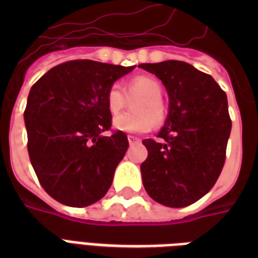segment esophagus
<instances>
[{
	"instance_id": "obj_1",
	"label": "esophagus",
	"mask_w": 258,
	"mask_h": 258,
	"mask_svg": "<svg viewBox=\"0 0 258 258\" xmlns=\"http://www.w3.org/2000/svg\"><path fill=\"white\" fill-rule=\"evenodd\" d=\"M141 139L137 137H133V135H128V143L130 145H135V143H139Z\"/></svg>"
}]
</instances>
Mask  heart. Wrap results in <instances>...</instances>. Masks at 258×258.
<instances>
[{
	"instance_id": "b5f03b06",
	"label": "heart",
	"mask_w": 258,
	"mask_h": 258,
	"mask_svg": "<svg viewBox=\"0 0 258 258\" xmlns=\"http://www.w3.org/2000/svg\"><path fill=\"white\" fill-rule=\"evenodd\" d=\"M163 87L157 78L151 75H138L125 83V89L113 83L105 95V107L111 115H116L133 101V112L117 115L113 119V127L119 131L130 134H142L153 128V125H161L166 119V107L162 100Z\"/></svg>"
}]
</instances>
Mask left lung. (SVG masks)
<instances>
[{"label": "left lung", "mask_w": 258, "mask_h": 258, "mask_svg": "<svg viewBox=\"0 0 258 258\" xmlns=\"http://www.w3.org/2000/svg\"><path fill=\"white\" fill-rule=\"evenodd\" d=\"M161 79L170 99L169 116L158 135L145 139L141 165L146 191L169 208L202 198L218 179L232 130L226 93L208 74L184 61L141 64Z\"/></svg>", "instance_id": "8db88e82"}]
</instances>
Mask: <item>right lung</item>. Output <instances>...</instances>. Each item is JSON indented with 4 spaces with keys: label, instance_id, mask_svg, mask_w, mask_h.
Masks as SVG:
<instances>
[{
    "label": "right lung",
    "instance_id": "obj_1",
    "mask_svg": "<svg viewBox=\"0 0 258 258\" xmlns=\"http://www.w3.org/2000/svg\"><path fill=\"white\" fill-rule=\"evenodd\" d=\"M135 67L72 60L53 67L30 88L24 119L28 153L40 183L60 204L84 208L103 198L128 149L111 130L108 88Z\"/></svg>",
    "mask_w": 258,
    "mask_h": 258
}]
</instances>
